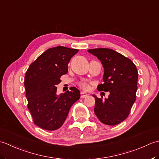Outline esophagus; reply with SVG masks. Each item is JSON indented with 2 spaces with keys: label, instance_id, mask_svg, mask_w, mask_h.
Instances as JSON below:
<instances>
[{
  "label": "esophagus",
  "instance_id": "esophagus-1",
  "mask_svg": "<svg viewBox=\"0 0 159 159\" xmlns=\"http://www.w3.org/2000/svg\"><path fill=\"white\" fill-rule=\"evenodd\" d=\"M89 95L85 92H81V98H86L87 96Z\"/></svg>",
  "mask_w": 159,
  "mask_h": 159
}]
</instances>
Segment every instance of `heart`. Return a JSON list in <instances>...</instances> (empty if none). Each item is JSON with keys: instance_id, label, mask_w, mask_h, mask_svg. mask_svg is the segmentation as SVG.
Masks as SVG:
<instances>
[{"instance_id": "heart-1", "label": "heart", "mask_w": 159, "mask_h": 159, "mask_svg": "<svg viewBox=\"0 0 159 159\" xmlns=\"http://www.w3.org/2000/svg\"><path fill=\"white\" fill-rule=\"evenodd\" d=\"M80 86L82 87V89H85V90H88L89 89V85L87 83L82 82H80Z\"/></svg>"}]
</instances>
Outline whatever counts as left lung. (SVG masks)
I'll use <instances>...</instances> for the list:
<instances>
[{"mask_svg":"<svg viewBox=\"0 0 159 159\" xmlns=\"http://www.w3.org/2000/svg\"><path fill=\"white\" fill-rule=\"evenodd\" d=\"M88 52L98 57L104 69L103 83L98 85V90L110 93L105 99L93 95L95 99V114L106 125L120 124L128 117L136 100L137 67L129 58L111 48H93Z\"/></svg>","mask_w":159,"mask_h":159,"instance_id":"8db88e82","label":"left lung"}]
</instances>
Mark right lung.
I'll return each instance as SVG.
<instances>
[{
    "label": "right lung",
    "mask_w": 159,
    "mask_h": 159,
    "mask_svg": "<svg viewBox=\"0 0 159 159\" xmlns=\"http://www.w3.org/2000/svg\"><path fill=\"white\" fill-rule=\"evenodd\" d=\"M79 50L62 46L50 48L29 67L25 77L28 108L34 124L47 130L60 128L80 91L70 87V91L57 95L60 77L68 72V64Z\"/></svg>",
    "instance_id": "right-lung-1"
}]
</instances>
